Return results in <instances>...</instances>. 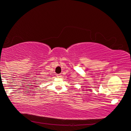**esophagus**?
<instances>
[{"mask_svg": "<svg viewBox=\"0 0 131 131\" xmlns=\"http://www.w3.org/2000/svg\"><path fill=\"white\" fill-rule=\"evenodd\" d=\"M56 76H57V77H58V78H61V74H57Z\"/></svg>", "mask_w": 131, "mask_h": 131, "instance_id": "esophagus-1", "label": "esophagus"}]
</instances>
